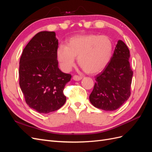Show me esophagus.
<instances>
[{"label": "esophagus", "mask_w": 152, "mask_h": 152, "mask_svg": "<svg viewBox=\"0 0 152 152\" xmlns=\"http://www.w3.org/2000/svg\"><path fill=\"white\" fill-rule=\"evenodd\" d=\"M82 79V76H79V75H73V79L75 80H77V81L80 80Z\"/></svg>", "instance_id": "esophagus-1"}]
</instances>
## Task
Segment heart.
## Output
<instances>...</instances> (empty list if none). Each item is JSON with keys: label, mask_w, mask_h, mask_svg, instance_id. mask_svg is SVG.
Listing matches in <instances>:
<instances>
[{"label": "heart", "mask_w": 152, "mask_h": 152, "mask_svg": "<svg viewBox=\"0 0 152 152\" xmlns=\"http://www.w3.org/2000/svg\"><path fill=\"white\" fill-rule=\"evenodd\" d=\"M112 51L113 42L108 36L87 34L73 37L66 45H59L56 53L64 70H70L78 58V63L85 72L96 73L107 66Z\"/></svg>", "instance_id": "b5f03b06"}]
</instances>
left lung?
<instances>
[{"label": "left lung", "mask_w": 152, "mask_h": 152, "mask_svg": "<svg viewBox=\"0 0 152 152\" xmlns=\"http://www.w3.org/2000/svg\"><path fill=\"white\" fill-rule=\"evenodd\" d=\"M129 57L127 46L119 40L110 62L96 76V82L89 96L94 107L105 111H113L130 97L133 72Z\"/></svg>", "instance_id": "8db88e82"}]
</instances>
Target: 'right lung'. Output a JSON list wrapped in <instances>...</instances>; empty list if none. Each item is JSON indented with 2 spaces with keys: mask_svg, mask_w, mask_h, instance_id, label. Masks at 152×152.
Returning <instances> with one entry per match:
<instances>
[{
  "mask_svg": "<svg viewBox=\"0 0 152 152\" xmlns=\"http://www.w3.org/2000/svg\"><path fill=\"white\" fill-rule=\"evenodd\" d=\"M58 47L54 31H40L26 45L20 58V88L26 104L39 113L56 111L66 102L63 90L72 75L58 68Z\"/></svg>",
  "mask_w": 152,
  "mask_h": 152,
  "instance_id": "right-lung-1",
  "label": "right lung"
}]
</instances>
